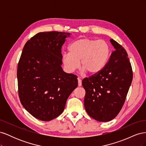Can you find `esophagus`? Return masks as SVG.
<instances>
[{
	"label": "esophagus",
	"mask_w": 146,
	"mask_h": 146,
	"mask_svg": "<svg viewBox=\"0 0 146 146\" xmlns=\"http://www.w3.org/2000/svg\"><path fill=\"white\" fill-rule=\"evenodd\" d=\"M77 80H78V86H82V80L80 78H78Z\"/></svg>",
	"instance_id": "34e87169"
}]
</instances>
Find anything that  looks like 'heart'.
Listing matches in <instances>:
<instances>
[{"mask_svg": "<svg viewBox=\"0 0 146 146\" xmlns=\"http://www.w3.org/2000/svg\"><path fill=\"white\" fill-rule=\"evenodd\" d=\"M69 53H64L62 61L66 70L73 72L80 65L90 74L100 72L107 64L111 54L110 44L104 40L89 38H80L69 46Z\"/></svg>", "mask_w": 146, "mask_h": 146, "instance_id": "obj_1", "label": "heart"}]
</instances>
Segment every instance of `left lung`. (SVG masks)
<instances>
[{"label":"left lung","mask_w":146,"mask_h":146,"mask_svg":"<svg viewBox=\"0 0 146 146\" xmlns=\"http://www.w3.org/2000/svg\"><path fill=\"white\" fill-rule=\"evenodd\" d=\"M113 51L104 68L82 80L86 94L84 105L89 116L100 122L115 117L124 104L133 79L128 54L121 44L110 39Z\"/></svg>","instance_id":"8db88e82"}]
</instances>
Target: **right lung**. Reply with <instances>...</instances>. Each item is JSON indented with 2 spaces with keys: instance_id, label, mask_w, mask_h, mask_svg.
Here are the masks:
<instances>
[{
  "instance_id": "obj_1",
  "label": "right lung",
  "mask_w": 146,
  "mask_h": 146,
  "mask_svg": "<svg viewBox=\"0 0 146 146\" xmlns=\"http://www.w3.org/2000/svg\"><path fill=\"white\" fill-rule=\"evenodd\" d=\"M68 33L40 32L25 43L17 64L21 104L35 118L52 120L62 113L78 85L77 76L64 72L61 47Z\"/></svg>"
}]
</instances>
